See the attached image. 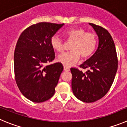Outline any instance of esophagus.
<instances>
[{
    "label": "esophagus",
    "instance_id": "obj_1",
    "mask_svg": "<svg viewBox=\"0 0 127 127\" xmlns=\"http://www.w3.org/2000/svg\"><path fill=\"white\" fill-rule=\"evenodd\" d=\"M64 70L66 71H69V68H68V66H64Z\"/></svg>",
    "mask_w": 127,
    "mask_h": 127
}]
</instances>
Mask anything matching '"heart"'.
Listing matches in <instances>:
<instances>
[{"mask_svg": "<svg viewBox=\"0 0 127 127\" xmlns=\"http://www.w3.org/2000/svg\"><path fill=\"white\" fill-rule=\"evenodd\" d=\"M64 34L68 41H73L70 47L71 51L60 54L58 58L59 63L71 66L76 63L81 56L83 59H87L93 54L97 44L95 33L87 32L82 28H73L65 31ZM51 45L57 52H61L64 50L63 41L58 35L51 37Z\"/></svg>", "mask_w": 127, "mask_h": 127, "instance_id": "obj_1", "label": "heart"}]
</instances>
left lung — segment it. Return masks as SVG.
I'll return each instance as SVG.
<instances>
[{
  "instance_id": "1",
  "label": "left lung",
  "mask_w": 127,
  "mask_h": 127,
  "mask_svg": "<svg viewBox=\"0 0 127 127\" xmlns=\"http://www.w3.org/2000/svg\"><path fill=\"white\" fill-rule=\"evenodd\" d=\"M99 38L97 49L92 57L80 66L85 73L71 68V88L77 99L93 102L103 97L111 87L118 69L116 48L110 33L102 27L89 23Z\"/></svg>"
}]
</instances>
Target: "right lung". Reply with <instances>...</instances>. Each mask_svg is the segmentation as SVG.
Masks as SVG:
<instances>
[{"label": "right lung", "instance_id": "right-lung-1", "mask_svg": "<svg viewBox=\"0 0 127 127\" xmlns=\"http://www.w3.org/2000/svg\"><path fill=\"white\" fill-rule=\"evenodd\" d=\"M64 25L38 23L25 29L18 38L14 55L16 82L32 102H44L55 93L63 66L60 63H47L55 58L51 37Z\"/></svg>", "mask_w": 127, "mask_h": 127}]
</instances>
